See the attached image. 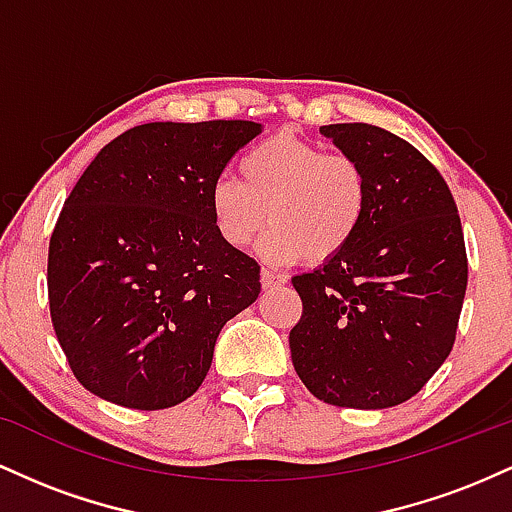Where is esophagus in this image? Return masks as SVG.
<instances>
[{
    "label": "esophagus",
    "mask_w": 512,
    "mask_h": 512,
    "mask_svg": "<svg viewBox=\"0 0 512 512\" xmlns=\"http://www.w3.org/2000/svg\"><path fill=\"white\" fill-rule=\"evenodd\" d=\"M262 286L264 289H276V286H284L286 281V276L284 274H276V272H272V269H262Z\"/></svg>",
    "instance_id": "esophagus-1"
}]
</instances>
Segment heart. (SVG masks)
Here are the masks:
<instances>
[{
	"label": "heart",
	"instance_id": "b5f03b06",
	"mask_svg": "<svg viewBox=\"0 0 512 512\" xmlns=\"http://www.w3.org/2000/svg\"><path fill=\"white\" fill-rule=\"evenodd\" d=\"M240 178L221 175L209 185V214L228 248L262 238L264 260L291 264L313 255L330 260L349 248L368 209V178L346 154L291 132L274 134L240 158Z\"/></svg>",
	"mask_w": 512,
	"mask_h": 512
}]
</instances>
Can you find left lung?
Wrapping results in <instances>:
<instances>
[{
    "label": "left lung",
    "mask_w": 512,
    "mask_h": 512,
    "mask_svg": "<svg viewBox=\"0 0 512 512\" xmlns=\"http://www.w3.org/2000/svg\"><path fill=\"white\" fill-rule=\"evenodd\" d=\"M320 134L361 163L368 209L349 248L293 276L303 301L289 334L293 368L327 404L397 407L455 344L467 289L462 223L443 175L397 134L363 122Z\"/></svg>",
    "instance_id": "obj_1"
}]
</instances>
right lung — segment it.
<instances>
[{
  "label": "right lung",
  "mask_w": 512,
  "mask_h": 512,
  "mask_svg": "<svg viewBox=\"0 0 512 512\" xmlns=\"http://www.w3.org/2000/svg\"><path fill=\"white\" fill-rule=\"evenodd\" d=\"M260 122H149L105 144L50 238V315L76 380L127 409H168L207 378L260 264L216 233L209 185Z\"/></svg>",
  "instance_id": "obj_1"
}]
</instances>
